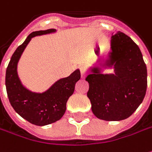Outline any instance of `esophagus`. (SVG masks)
Returning a JSON list of instances; mask_svg holds the SVG:
<instances>
[{"mask_svg": "<svg viewBox=\"0 0 152 152\" xmlns=\"http://www.w3.org/2000/svg\"><path fill=\"white\" fill-rule=\"evenodd\" d=\"M80 72H81V78H85L87 75V71H86V68L84 66H81L80 67Z\"/></svg>", "mask_w": 152, "mask_h": 152, "instance_id": "obj_1", "label": "esophagus"}]
</instances>
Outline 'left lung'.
<instances>
[{"label":"left lung","mask_w":152,"mask_h":152,"mask_svg":"<svg viewBox=\"0 0 152 152\" xmlns=\"http://www.w3.org/2000/svg\"><path fill=\"white\" fill-rule=\"evenodd\" d=\"M112 53L107 66L114 64L115 74L103 75L98 68L86 76L87 97L93 114L105 121L129 118L144 99L147 70L140 50L128 35L118 31L112 36Z\"/></svg>","instance_id":"left-lung-1"}]
</instances>
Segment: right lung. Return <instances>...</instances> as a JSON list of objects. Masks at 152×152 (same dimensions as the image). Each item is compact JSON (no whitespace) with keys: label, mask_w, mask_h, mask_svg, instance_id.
<instances>
[{"label":"right lung","mask_w":152,"mask_h":152,"mask_svg":"<svg viewBox=\"0 0 152 152\" xmlns=\"http://www.w3.org/2000/svg\"><path fill=\"white\" fill-rule=\"evenodd\" d=\"M55 32V29L33 32L15 50L6 71V87L9 102L14 110L29 123L43 126L62 118L68 98L73 94L76 81L80 80L79 70L71 76L56 81L48 91L35 93L27 90L19 81L17 64L25 47L34 36Z\"/></svg>","instance_id":"right-lung-1"}]
</instances>
